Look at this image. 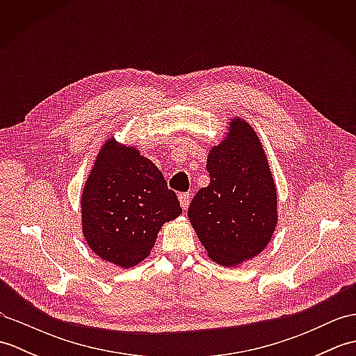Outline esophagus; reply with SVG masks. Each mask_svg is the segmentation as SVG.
Wrapping results in <instances>:
<instances>
[{
    "instance_id": "34e87169",
    "label": "esophagus",
    "mask_w": 356,
    "mask_h": 356,
    "mask_svg": "<svg viewBox=\"0 0 356 356\" xmlns=\"http://www.w3.org/2000/svg\"><path fill=\"white\" fill-rule=\"evenodd\" d=\"M190 197H191V195L188 194V193H180V194H179L180 205H182L184 211H186V209H188V207H190Z\"/></svg>"
}]
</instances>
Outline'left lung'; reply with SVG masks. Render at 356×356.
Masks as SVG:
<instances>
[{
  "instance_id": "obj_1",
  "label": "left lung",
  "mask_w": 356,
  "mask_h": 356,
  "mask_svg": "<svg viewBox=\"0 0 356 356\" xmlns=\"http://www.w3.org/2000/svg\"><path fill=\"white\" fill-rule=\"evenodd\" d=\"M209 185L194 195L188 217L211 260L236 266L259 255L277 225V190L252 127L232 119L228 138L209 151Z\"/></svg>"
}]
</instances>
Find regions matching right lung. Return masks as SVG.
<instances>
[{
    "instance_id": "add662e5",
    "label": "right lung",
    "mask_w": 356,
    "mask_h": 356,
    "mask_svg": "<svg viewBox=\"0 0 356 356\" xmlns=\"http://www.w3.org/2000/svg\"><path fill=\"white\" fill-rule=\"evenodd\" d=\"M82 232L102 260L131 268L145 260L165 222L182 213L163 174L136 148L104 143L82 191Z\"/></svg>"
}]
</instances>
